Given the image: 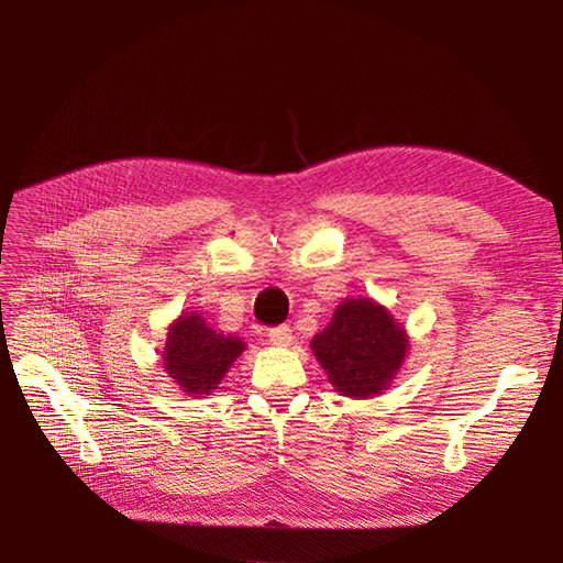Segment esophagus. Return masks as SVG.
<instances>
[{
	"label": "esophagus",
	"mask_w": 563,
	"mask_h": 563,
	"mask_svg": "<svg viewBox=\"0 0 563 563\" xmlns=\"http://www.w3.org/2000/svg\"><path fill=\"white\" fill-rule=\"evenodd\" d=\"M268 342L273 346H290L292 344V328L290 325H276L266 332Z\"/></svg>",
	"instance_id": "esophagus-1"
}]
</instances>
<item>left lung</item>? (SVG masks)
Here are the masks:
<instances>
[{
  "label": "left lung",
  "instance_id": "left-lung-1",
  "mask_svg": "<svg viewBox=\"0 0 563 563\" xmlns=\"http://www.w3.org/2000/svg\"><path fill=\"white\" fill-rule=\"evenodd\" d=\"M313 353L344 396L379 394L404 363L408 336L387 309L371 299H349L332 323L313 336Z\"/></svg>",
  "mask_w": 563,
  "mask_h": 563
}]
</instances>
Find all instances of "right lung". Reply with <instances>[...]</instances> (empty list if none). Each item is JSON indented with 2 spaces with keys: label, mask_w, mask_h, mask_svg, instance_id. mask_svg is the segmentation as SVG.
I'll return each instance as SVG.
<instances>
[{
  "label": "right lung",
  "mask_w": 563,
  "mask_h": 563,
  "mask_svg": "<svg viewBox=\"0 0 563 563\" xmlns=\"http://www.w3.org/2000/svg\"><path fill=\"white\" fill-rule=\"evenodd\" d=\"M243 349L245 344L235 336L214 332L200 316L190 313L172 325L163 361L169 377H174L186 394L207 396L217 389Z\"/></svg>",
  "instance_id": "obj_1"
}]
</instances>
